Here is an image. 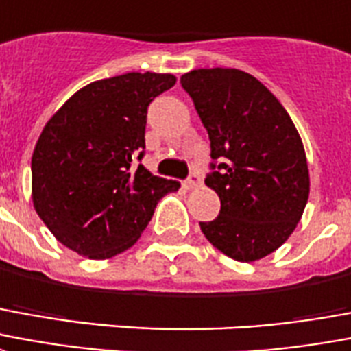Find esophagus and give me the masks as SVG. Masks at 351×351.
<instances>
[{
    "label": "esophagus",
    "instance_id": "esophagus-1",
    "mask_svg": "<svg viewBox=\"0 0 351 351\" xmlns=\"http://www.w3.org/2000/svg\"><path fill=\"white\" fill-rule=\"evenodd\" d=\"M199 184H201V175H199V173H191V175L186 178L184 186H186L188 189H191V188H197Z\"/></svg>",
    "mask_w": 351,
    "mask_h": 351
}]
</instances>
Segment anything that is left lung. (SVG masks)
I'll list each match as a JSON object with an SVG mask.
<instances>
[{
    "mask_svg": "<svg viewBox=\"0 0 351 351\" xmlns=\"http://www.w3.org/2000/svg\"><path fill=\"white\" fill-rule=\"evenodd\" d=\"M210 139L204 184L219 195L202 234L240 262L281 247L308 199L303 143L281 102L256 77L236 69H197L180 77Z\"/></svg>",
    "mask_w": 351,
    "mask_h": 351,
    "instance_id": "8db88e82",
    "label": "left lung"
}]
</instances>
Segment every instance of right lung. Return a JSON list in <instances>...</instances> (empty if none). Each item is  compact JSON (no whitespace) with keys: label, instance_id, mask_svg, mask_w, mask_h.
I'll return each instance as SVG.
<instances>
[{"label":"right lung","instance_id":"obj_1","mask_svg":"<svg viewBox=\"0 0 351 351\" xmlns=\"http://www.w3.org/2000/svg\"><path fill=\"white\" fill-rule=\"evenodd\" d=\"M175 83L156 72L98 80L44 126L31 158L33 206L77 255L102 261L132 247L158 201L180 188L134 167L145 156L149 104Z\"/></svg>","mask_w":351,"mask_h":351}]
</instances>
